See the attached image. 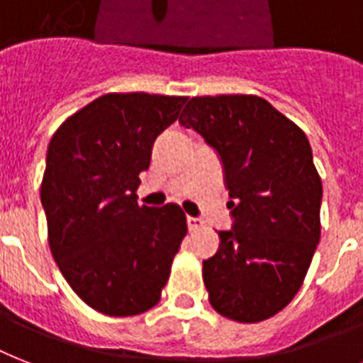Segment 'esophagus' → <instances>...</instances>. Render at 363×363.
<instances>
[{"label": "esophagus", "instance_id": "1", "mask_svg": "<svg viewBox=\"0 0 363 363\" xmlns=\"http://www.w3.org/2000/svg\"><path fill=\"white\" fill-rule=\"evenodd\" d=\"M186 223H188V229L190 231H197V229L203 228V222L199 218H194V216H188L186 218Z\"/></svg>", "mask_w": 363, "mask_h": 363}]
</instances>
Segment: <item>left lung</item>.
<instances>
[{
	"mask_svg": "<svg viewBox=\"0 0 363 363\" xmlns=\"http://www.w3.org/2000/svg\"><path fill=\"white\" fill-rule=\"evenodd\" d=\"M179 123L222 158L231 231L203 261L208 302L237 323L279 313L304 284L320 238L323 182L300 126L255 95L194 96Z\"/></svg>",
	"mask_w": 363,
	"mask_h": 363,
	"instance_id": "1",
	"label": "left lung"
}]
</instances>
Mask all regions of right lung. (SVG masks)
Segmentation results:
<instances>
[{"mask_svg": "<svg viewBox=\"0 0 363 363\" xmlns=\"http://www.w3.org/2000/svg\"><path fill=\"white\" fill-rule=\"evenodd\" d=\"M186 96L108 93L52 135L40 184L48 244L79 298L110 317L155 308L186 237L179 205H138L156 135Z\"/></svg>", "mask_w": 363, "mask_h": 363, "instance_id": "1", "label": "right lung"}]
</instances>
